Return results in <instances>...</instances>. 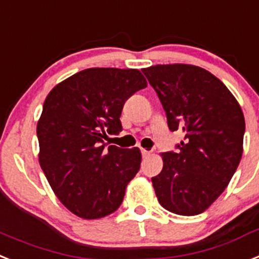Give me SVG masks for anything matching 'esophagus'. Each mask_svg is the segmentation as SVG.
<instances>
[{
	"label": "esophagus",
	"mask_w": 259,
	"mask_h": 259,
	"mask_svg": "<svg viewBox=\"0 0 259 259\" xmlns=\"http://www.w3.org/2000/svg\"><path fill=\"white\" fill-rule=\"evenodd\" d=\"M151 153L152 152H149V151H147V149H141V156L144 157H148V156H151Z\"/></svg>",
	"instance_id": "34e87169"
}]
</instances>
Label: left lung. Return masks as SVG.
I'll return each mask as SVG.
<instances>
[{"mask_svg":"<svg viewBox=\"0 0 259 259\" xmlns=\"http://www.w3.org/2000/svg\"><path fill=\"white\" fill-rule=\"evenodd\" d=\"M166 112L170 131L185 140L162 153L152 178L163 208L183 216L202 213L228 186L242 156L245 119L228 88L208 70L187 64L143 69Z\"/></svg>","mask_w":259,"mask_h":259,"instance_id":"1","label":"left lung"}]
</instances>
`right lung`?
I'll return each instance as SVG.
<instances>
[{"label": "right lung", "instance_id": "add662e5", "mask_svg": "<svg viewBox=\"0 0 259 259\" xmlns=\"http://www.w3.org/2000/svg\"><path fill=\"white\" fill-rule=\"evenodd\" d=\"M147 88L138 69L89 68L51 90L37 121L39 162L54 193L82 219L105 218L140 169L139 148L106 143L121 131L125 101Z\"/></svg>", "mask_w": 259, "mask_h": 259}]
</instances>
